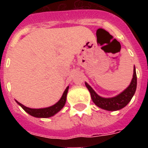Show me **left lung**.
<instances>
[{"label":"left lung","mask_w":148,"mask_h":148,"mask_svg":"<svg viewBox=\"0 0 148 148\" xmlns=\"http://www.w3.org/2000/svg\"><path fill=\"white\" fill-rule=\"evenodd\" d=\"M86 87L88 88V90L90 91L91 99L93 102L99 108H102L103 110H118L121 108H124L127 103L131 101V98L133 97L136 91L137 88V74H136L135 67H134V74L133 78L131 80L130 85L127 88L122 91L117 96L114 97H109L105 98L99 96L93 88L90 87L88 83H85Z\"/></svg>","instance_id":"1"}]
</instances>
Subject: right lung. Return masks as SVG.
<instances>
[{"label":"right lung","instance_id":"1","mask_svg":"<svg viewBox=\"0 0 148 148\" xmlns=\"http://www.w3.org/2000/svg\"><path fill=\"white\" fill-rule=\"evenodd\" d=\"M68 88L69 87H67L66 89H65L64 92L63 93V95L61 98L59 100L58 102L53 104V106H51V107H48V108H39V109H34V108H29L25 107L24 105H23L22 103H19L18 101H16L18 104H19L21 107L23 109H24L25 111H26L27 114H29L31 116L35 117H43V118H46V117H50L53 116L54 114H56L57 113L59 112L63 108L64 106L65 105V103H66V99H67V91H68Z\"/></svg>","mask_w":148,"mask_h":148}]
</instances>
